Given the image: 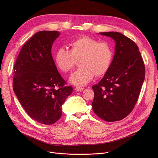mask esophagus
Returning a JSON list of instances; mask_svg holds the SVG:
<instances>
[{"label": "esophagus", "instance_id": "1", "mask_svg": "<svg viewBox=\"0 0 158 158\" xmlns=\"http://www.w3.org/2000/svg\"><path fill=\"white\" fill-rule=\"evenodd\" d=\"M75 89H76L77 92H81V91L84 90L85 88L83 87H81V86H76L75 88Z\"/></svg>", "mask_w": 158, "mask_h": 158}]
</instances>
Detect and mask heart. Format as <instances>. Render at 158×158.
I'll list each match as a JSON object with an SVG mask.
<instances>
[{
	"label": "heart",
	"mask_w": 158,
	"mask_h": 158,
	"mask_svg": "<svg viewBox=\"0 0 158 158\" xmlns=\"http://www.w3.org/2000/svg\"><path fill=\"white\" fill-rule=\"evenodd\" d=\"M113 51L106 42H99L95 39L82 36L70 44V51L60 48L55 54V63L60 70L66 73L71 71L79 61L80 68L72 73L69 81L77 86L85 85L95 76L104 75L111 64Z\"/></svg>",
	"instance_id": "obj_1"
}]
</instances>
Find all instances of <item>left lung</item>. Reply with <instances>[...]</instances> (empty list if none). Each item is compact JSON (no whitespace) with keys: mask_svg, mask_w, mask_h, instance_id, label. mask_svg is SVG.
Returning a JSON list of instances; mask_svg holds the SVG:
<instances>
[{"mask_svg":"<svg viewBox=\"0 0 158 158\" xmlns=\"http://www.w3.org/2000/svg\"><path fill=\"white\" fill-rule=\"evenodd\" d=\"M115 42L114 55L104 77L92 86V109L106 122L122 120L133 110L145 79V65L137 45L118 32H100Z\"/></svg>","mask_w":158,"mask_h":158,"instance_id":"obj_1","label":"left lung"}]
</instances>
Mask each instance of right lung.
<instances>
[{
  "mask_svg": "<svg viewBox=\"0 0 158 158\" xmlns=\"http://www.w3.org/2000/svg\"><path fill=\"white\" fill-rule=\"evenodd\" d=\"M60 35L55 31L36 32L22 47L13 67V90L20 103L32 119L45 125L60 118L61 106L72 93L52 56Z\"/></svg>",
  "mask_w": 158,
  "mask_h": 158,
  "instance_id": "right-lung-1",
  "label": "right lung"
}]
</instances>
